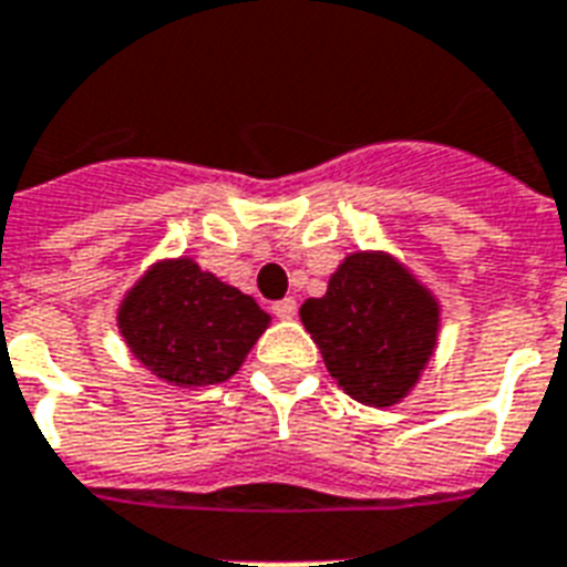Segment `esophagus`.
Returning a JSON list of instances; mask_svg holds the SVG:
<instances>
[{
	"mask_svg": "<svg viewBox=\"0 0 567 567\" xmlns=\"http://www.w3.org/2000/svg\"><path fill=\"white\" fill-rule=\"evenodd\" d=\"M274 315L279 321H291L293 315H297V300H293V297H285V300L274 302Z\"/></svg>",
	"mask_w": 567,
	"mask_h": 567,
	"instance_id": "1",
	"label": "esophagus"
}]
</instances>
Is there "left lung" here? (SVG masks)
<instances>
[{"instance_id":"1","label":"left lung","mask_w":567,"mask_h":567,"mask_svg":"<svg viewBox=\"0 0 567 567\" xmlns=\"http://www.w3.org/2000/svg\"><path fill=\"white\" fill-rule=\"evenodd\" d=\"M323 365L351 399L392 408L416 386L437 348L440 302L386 252H353L327 293L300 306Z\"/></svg>"}]
</instances>
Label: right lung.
<instances>
[{
    "mask_svg": "<svg viewBox=\"0 0 567 567\" xmlns=\"http://www.w3.org/2000/svg\"><path fill=\"white\" fill-rule=\"evenodd\" d=\"M270 315L193 258H166L145 270L118 306L130 353L172 386L223 383L244 365Z\"/></svg>",
    "mask_w": 567,
    "mask_h": 567,
    "instance_id": "obj_1",
    "label": "right lung"
}]
</instances>
